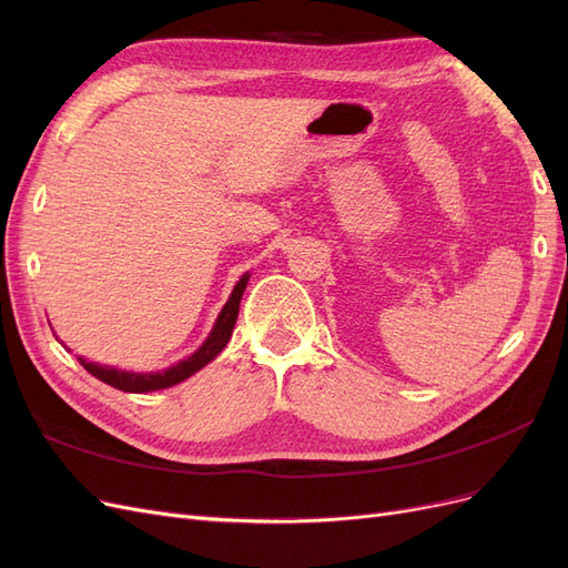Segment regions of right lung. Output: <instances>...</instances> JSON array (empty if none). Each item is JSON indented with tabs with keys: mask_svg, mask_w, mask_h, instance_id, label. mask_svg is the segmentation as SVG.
Segmentation results:
<instances>
[{
	"mask_svg": "<svg viewBox=\"0 0 568 568\" xmlns=\"http://www.w3.org/2000/svg\"><path fill=\"white\" fill-rule=\"evenodd\" d=\"M246 284H248V272L236 282L230 301L225 303V307H222V313L215 320L213 332H211L209 338L203 341V346L194 355H189L186 359H182V363H178L173 367H168L163 372L136 374V372H123V369H115V367L88 363L84 357H78L80 365L88 369L92 376H97L99 382H104V384H109L118 390H125V393H149V390H161V388L175 386V384L189 379L192 374H196L201 367L209 365L211 359H215L222 353V348L227 346V341L234 332L236 315H239V303H242Z\"/></svg>",
	"mask_w": 568,
	"mask_h": 568,
	"instance_id": "add662e5",
	"label": "right lung"
}]
</instances>
